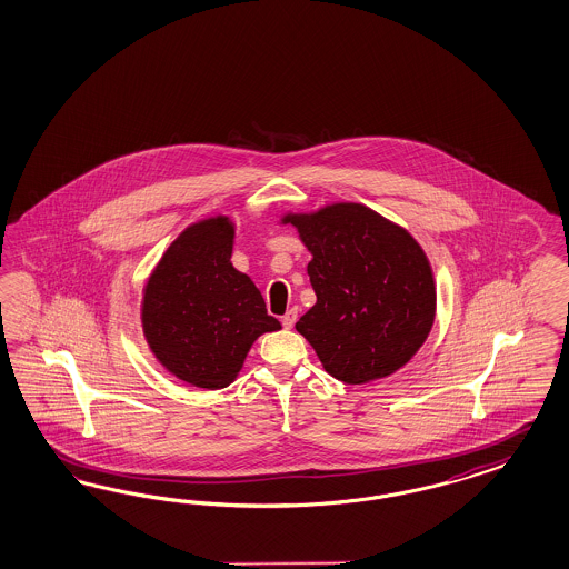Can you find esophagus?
Here are the masks:
<instances>
[{"mask_svg": "<svg viewBox=\"0 0 569 569\" xmlns=\"http://www.w3.org/2000/svg\"><path fill=\"white\" fill-rule=\"evenodd\" d=\"M296 317H298V311H296V309H290V311H288V313L283 315V317H281V323H283V328H286V330H290V328H295Z\"/></svg>", "mask_w": 569, "mask_h": 569, "instance_id": "1", "label": "esophagus"}]
</instances>
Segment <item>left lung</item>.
Masks as SVG:
<instances>
[{"mask_svg":"<svg viewBox=\"0 0 569 569\" xmlns=\"http://www.w3.org/2000/svg\"><path fill=\"white\" fill-rule=\"evenodd\" d=\"M313 254L307 273L317 302L296 330L323 370L366 385L403 368L431 332L437 288L429 258L403 227L338 201L309 214H286Z\"/></svg>","mask_w":569,"mask_h":569,"instance_id":"1","label":"left lung"}]
</instances>
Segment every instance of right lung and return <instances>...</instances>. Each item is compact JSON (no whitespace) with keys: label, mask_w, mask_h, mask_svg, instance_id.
<instances>
[{"label":"right lung","mask_w":569,"mask_h":569,"mask_svg":"<svg viewBox=\"0 0 569 569\" xmlns=\"http://www.w3.org/2000/svg\"><path fill=\"white\" fill-rule=\"evenodd\" d=\"M229 216L187 227L157 262L142 290L140 321L157 361L187 385L224 389L256 338L281 330L254 281L233 262Z\"/></svg>","instance_id":"add662e5"}]
</instances>
